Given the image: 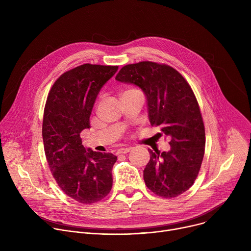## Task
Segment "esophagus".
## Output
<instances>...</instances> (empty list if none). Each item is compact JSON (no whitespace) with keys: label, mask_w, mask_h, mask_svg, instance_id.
<instances>
[{"label":"esophagus","mask_w":251,"mask_h":251,"mask_svg":"<svg viewBox=\"0 0 251 251\" xmlns=\"http://www.w3.org/2000/svg\"><path fill=\"white\" fill-rule=\"evenodd\" d=\"M131 151V148H121L117 151V154H127Z\"/></svg>","instance_id":"34e87169"}]
</instances>
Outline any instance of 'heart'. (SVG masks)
<instances>
[{
    "label": "heart",
    "instance_id": "b5f03b06",
    "mask_svg": "<svg viewBox=\"0 0 251 251\" xmlns=\"http://www.w3.org/2000/svg\"><path fill=\"white\" fill-rule=\"evenodd\" d=\"M133 90H135V89H129V90H126V91H124V92H128V91H133ZM123 92V93H124Z\"/></svg>",
    "mask_w": 251,
    "mask_h": 251
}]
</instances>
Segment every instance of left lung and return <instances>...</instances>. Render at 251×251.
Returning a JSON list of instances; mask_svg holds the SVG:
<instances>
[{
    "label": "left lung",
    "instance_id": "1",
    "mask_svg": "<svg viewBox=\"0 0 251 251\" xmlns=\"http://www.w3.org/2000/svg\"><path fill=\"white\" fill-rule=\"evenodd\" d=\"M115 79L144 91L151 125L171 138L169 152L149 149L150 161L143 175L147 188L166 199L182 195L196 181L205 147L204 125L193 89L177 70L153 61L127 64Z\"/></svg>",
    "mask_w": 251,
    "mask_h": 251
}]
</instances>
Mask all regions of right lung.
<instances>
[{
	"mask_svg": "<svg viewBox=\"0 0 251 251\" xmlns=\"http://www.w3.org/2000/svg\"><path fill=\"white\" fill-rule=\"evenodd\" d=\"M117 69L85 63L65 71L50 88L45 106L43 140L51 175L66 196L84 204L99 201L112 188L117 157L85 149L80 133L90 128L95 99Z\"/></svg>",
	"mask_w": 251,
	"mask_h": 251,
	"instance_id": "right-lung-1",
	"label": "right lung"
}]
</instances>
